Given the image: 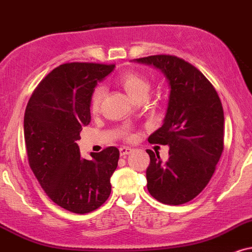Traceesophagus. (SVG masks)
I'll list each match as a JSON object with an SVG mask.
<instances>
[{"instance_id":"1","label":"esophagus","mask_w":252,"mask_h":252,"mask_svg":"<svg viewBox=\"0 0 252 252\" xmlns=\"http://www.w3.org/2000/svg\"><path fill=\"white\" fill-rule=\"evenodd\" d=\"M131 153H132L131 148H128V147H122V148H120V154H121V156H126V155H129V154H131Z\"/></svg>"}]
</instances>
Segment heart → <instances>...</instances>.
Returning <instances> with one entry per match:
<instances>
[{
    "instance_id": "heart-1",
    "label": "heart",
    "mask_w": 252,
    "mask_h": 252,
    "mask_svg": "<svg viewBox=\"0 0 252 252\" xmlns=\"http://www.w3.org/2000/svg\"><path fill=\"white\" fill-rule=\"evenodd\" d=\"M118 82L123 89L128 93L132 98L138 99L141 97H147L150 92L151 83L147 76L137 71H126L118 76ZM103 97H104V88L97 87L92 95V110L97 111L101 105Z\"/></svg>"
}]
</instances>
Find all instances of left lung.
I'll list each match as a JSON object with an SVG mask.
<instances>
[{
	"mask_svg": "<svg viewBox=\"0 0 252 252\" xmlns=\"http://www.w3.org/2000/svg\"><path fill=\"white\" fill-rule=\"evenodd\" d=\"M135 61L159 69L170 88L163 126L148 138L169 145V158L162 162L158 154L147 150L148 190L160 203L184 204L208 186L223 153L222 103L208 78L180 57L154 55Z\"/></svg>",
	"mask_w": 252,
	"mask_h": 252,
	"instance_id": "obj_1",
	"label": "left lung"
}]
</instances>
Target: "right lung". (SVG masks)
Here are the masks:
<instances>
[{
	"mask_svg": "<svg viewBox=\"0 0 252 252\" xmlns=\"http://www.w3.org/2000/svg\"><path fill=\"white\" fill-rule=\"evenodd\" d=\"M115 64L64 63L39 82L24 113V143L29 165L47 196L65 210L88 214L111 192L110 177L120 151L108 147L93 159L82 158L76 141L90 123L97 86Z\"/></svg>",
	"mask_w": 252,
	"mask_h": 252,
	"instance_id": "right-lung-1",
	"label": "right lung"
}]
</instances>
